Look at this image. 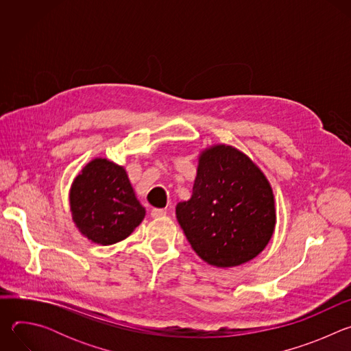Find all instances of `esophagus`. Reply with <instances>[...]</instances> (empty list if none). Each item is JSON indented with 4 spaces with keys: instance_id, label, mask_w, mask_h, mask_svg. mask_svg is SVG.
I'll return each instance as SVG.
<instances>
[{
    "instance_id": "1",
    "label": "esophagus",
    "mask_w": 351,
    "mask_h": 351,
    "mask_svg": "<svg viewBox=\"0 0 351 351\" xmlns=\"http://www.w3.org/2000/svg\"><path fill=\"white\" fill-rule=\"evenodd\" d=\"M165 215H167L165 210H161V208H153L152 210V217L153 218H161V217H165Z\"/></svg>"
}]
</instances>
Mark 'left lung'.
<instances>
[{"instance_id": "left-lung-1", "label": "left lung", "mask_w": 351, "mask_h": 351, "mask_svg": "<svg viewBox=\"0 0 351 351\" xmlns=\"http://www.w3.org/2000/svg\"><path fill=\"white\" fill-rule=\"evenodd\" d=\"M176 218L195 254L218 268L256 258L269 243L276 210L263 171L237 148L215 144L198 156L193 193Z\"/></svg>"}]
</instances>
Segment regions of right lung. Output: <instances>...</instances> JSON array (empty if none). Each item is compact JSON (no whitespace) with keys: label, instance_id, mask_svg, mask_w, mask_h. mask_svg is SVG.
<instances>
[{"label":"right lung","instance_id":"right-lung-1","mask_svg":"<svg viewBox=\"0 0 351 351\" xmlns=\"http://www.w3.org/2000/svg\"><path fill=\"white\" fill-rule=\"evenodd\" d=\"M69 204L79 232L101 245L126 239L145 215L125 168L107 158H94L80 171Z\"/></svg>","mask_w":351,"mask_h":351}]
</instances>
